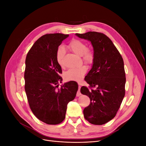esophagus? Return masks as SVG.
Returning a JSON list of instances; mask_svg holds the SVG:
<instances>
[{
    "mask_svg": "<svg viewBox=\"0 0 146 146\" xmlns=\"http://www.w3.org/2000/svg\"><path fill=\"white\" fill-rule=\"evenodd\" d=\"M80 88H81V86H80V85H78V90L77 93V96H80V95H81L80 91Z\"/></svg>",
    "mask_w": 146,
    "mask_h": 146,
    "instance_id": "1",
    "label": "esophagus"
}]
</instances>
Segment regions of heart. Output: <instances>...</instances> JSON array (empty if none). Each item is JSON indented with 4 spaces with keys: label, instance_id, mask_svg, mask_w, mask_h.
I'll return each mask as SVG.
<instances>
[{
    "label": "heart",
    "instance_id": "obj_1",
    "mask_svg": "<svg viewBox=\"0 0 146 146\" xmlns=\"http://www.w3.org/2000/svg\"><path fill=\"white\" fill-rule=\"evenodd\" d=\"M68 48L75 54L81 56L82 60L86 64H91L94 61V53L91 48H88L86 44L78 39H73L68 46ZM65 50L63 46L57 48L55 58L57 63L63 67L64 66V57ZM87 71L85 66H81L77 68L69 69L64 73V78L68 81H80Z\"/></svg>",
    "mask_w": 146,
    "mask_h": 146
}]
</instances>
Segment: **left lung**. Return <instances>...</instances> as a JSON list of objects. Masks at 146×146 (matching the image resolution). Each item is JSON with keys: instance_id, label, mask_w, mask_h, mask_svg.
<instances>
[{"instance_id": "left-lung-1", "label": "left lung", "mask_w": 146, "mask_h": 146, "mask_svg": "<svg viewBox=\"0 0 146 146\" xmlns=\"http://www.w3.org/2000/svg\"><path fill=\"white\" fill-rule=\"evenodd\" d=\"M90 41L94 61L85 78L89 87L80 92L88 96L90 104L83 110L86 120L94 125H103L115 117L124 98L126 82L123 60L116 46L107 35L100 32L76 33ZM95 88V89H93Z\"/></svg>"}]
</instances>
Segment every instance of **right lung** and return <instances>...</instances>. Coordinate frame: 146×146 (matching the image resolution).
Segmentation results:
<instances>
[{
    "mask_svg": "<svg viewBox=\"0 0 146 146\" xmlns=\"http://www.w3.org/2000/svg\"><path fill=\"white\" fill-rule=\"evenodd\" d=\"M69 35L46 34L31 47L26 56L25 91L30 108L39 120L56 125L65 118L67 105L76 98L78 85L70 81L58 88L62 81L56 51Z\"/></svg>",
    "mask_w": 146,
    "mask_h": 146,
    "instance_id": "right-lung-1",
    "label": "right lung"
}]
</instances>
